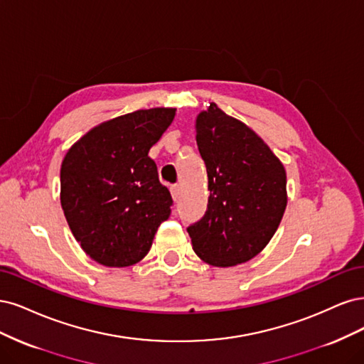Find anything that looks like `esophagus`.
Listing matches in <instances>:
<instances>
[{"label":"esophagus","instance_id":"1","mask_svg":"<svg viewBox=\"0 0 364 364\" xmlns=\"http://www.w3.org/2000/svg\"><path fill=\"white\" fill-rule=\"evenodd\" d=\"M180 193H181V191H180V186L178 184L171 186V195H172L173 201H177V199L180 198Z\"/></svg>","mask_w":364,"mask_h":364}]
</instances>
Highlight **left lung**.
Instances as JSON below:
<instances>
[{
  "instance_id": "1",
  "label": "left lung",
  "mask_w": 364,
  "mask_h": 364,
  "mask_svg": "<svg viewBox=\"0 0 364 364\" xmlns=\"http://www.w3.org/2000/svg\"><path fill=\"white\" fill-rule=\"evenodd\" d=\"M196 144L208 177L205 215L187 227L205 263L248 262L275 234L287 205L286 171L250 127L215 102L196 118Z\"/></svg>"
}]
</instances>
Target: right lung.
<instances>
[{"mask_svg":"<svg viewBox=\"0 0 364 364\" xmlns=\"http://www.w3.org/2000/svg\"><path fill=\"white\" fill-rule=\"evenodd\" d=\"M175 109L137 110L101 125L66 152L60 203L68 225L92 260L125 267L148 254L172 196L148 152Z\"/></svg>","mask_w":364,"mask_h":364,"instance_id":"1","label":"right lung"}]
</instances>
